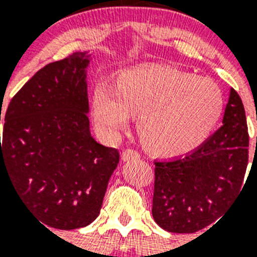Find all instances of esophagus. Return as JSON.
Returning <instances> with one entry per match:
<instances>
[{
	"label": "esophagus",
	"instance_id": "1",
	"mask_svg": "<svg viewBox=\"0 0 257 257\" xmlns=\"http://www.w3.org/2000/svg\"><path fill=\"white\" fill-rule=\"evenodd\" d=\"M121 159L124 161H129V160H137V159H140V155L136 151H133V149H125L122 155H121Z\"/></svg>",
	"mask_w": 257,
	"mask_h": 257
}]
</instances>
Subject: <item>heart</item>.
<instances>
[{
  "instance_id": "1",
  "label": "heart",
  "mask_w": 257,
  "mask_h": 257,
  "mask_svg": "<svg viewBox=\"0 0 257 257\" xmlns=\"http://www.w3.org/2000/svg\"><path fill=\"white\" fill-rule=\"evenodd\" d=\"M223 93L205 77L172 66H141L118 74L113 90L98 85L92 116L101 132L117 136L137 116L141 145L160 157H177L203 144L219 122Z\"/></svg>"
}]
</instances>
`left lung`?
Wrapping results in <instances>:
<instances>
[{"mask_svg":"<svg viewBox=\"0 0 257 257\" xmlns=\"http://www.w3.org/2000/svg\"><path fill=\"white\" fill-rule=\"evenodd\" d=\"M245 110L229 90L223 125L187 156L156 161L153 219L163 229L193 233L223 216L243 185L248 165Z\"/></svg>","mask_w":257,"mask_h":257,"instance_id":"left-lung-1","label":"left lung"}]
</instances>
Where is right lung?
Masks as SVG:
<instances>
[{
	"label": "right lung",
	"mask_w": 257,
	"mask_h": 257,
	"mask_svg": "<svg viewBox=\"0 0 257 257\" xmlns=\"http://www.w3.org/2000/svg\"><path fill=\"white\" fill-rule=\"evenodd\" d=\"M89 61L88 52H76L50 62L6 109L0 172L44 227L69 231L96 220L120 160L89 131Z\"/></svg>",
	"instance_id": "1"
}]
</instances>
